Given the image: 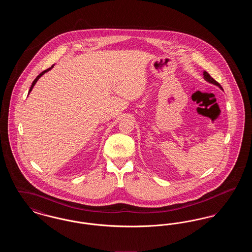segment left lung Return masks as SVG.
I'll use <instances>...</instances> for the list:
<instances>
[{
  "instance_id": "obj_1",
  "label": "left lung",
  "mask_w": 252,
  "mask_h": 252,
  "mask_svg": "<svg viewBox=\"0 0 252 252\" xmlns=\"http://www.w3.org/2000/svg\"><path fill=\"white\" fill-rule=\"evenodd\" d=\"M204 78H205V80H207L208 82H210V83H212V84L216 85V86H218L220 89H222V87H221V85L219 84L217 81H216L209 73L207 72H204L203 73ZM223 90V89H222Z\"/></svg>"
}]
</instances>
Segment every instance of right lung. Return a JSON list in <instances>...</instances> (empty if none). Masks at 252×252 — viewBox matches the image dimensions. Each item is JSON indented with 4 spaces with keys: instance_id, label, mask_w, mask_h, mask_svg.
<instances>
[{
    "instance_id": "right-lung-1",
    "label": "right lung",
    "mask_w": 252,
    "mask_h": 252,
    "mask_svg": "<svg viewBox=\"0 0 252 252\" xmlns=\"http://www.w3.org/2000/svg\"><path fill=\"white\" fill-rule=\"evenodd\" d=\"M52 68H53V66H51V67H50V68H48V69H46V70H45V71H43V72H40V73H39V74H38V75H37V76H36V79H35V80H34V81H33V83H32V85H31V87H30V90H29V93H30V92H31V91H32V89H33V87H34V86H35V84H36V81H37V80H38V78H39V77H40V76H41V75H43V73H45V72H48L49 70H51V69H52Z\"/></svg>"
}]
</instances>
